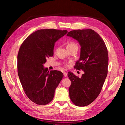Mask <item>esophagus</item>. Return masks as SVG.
I'll list each match as a JSON object with an SVG mask.
<instances>
[{
  "label": "esophagus",
  "mask_w": 125,
  "mask_h": 125,
  "mask_svg": "<svg viewBox=\"0 0 125 125\" xmlns=\"http://www.w3.org/2000/svg\"><path fill=\"white\" fill-rule=\"evenodd\" d=\"M63 75H64V76L65 77H67V76H68V73L66 72H64V73H63Z\"/></svg>",
  "instance_id": "34e87169"
}]
</instances>
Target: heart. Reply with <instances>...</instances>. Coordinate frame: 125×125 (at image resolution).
<instances>
[{"label":"heart","instance_id":"obj_1","mask_svg":"<svg viewBox=\"0 0 125 125\" xmlns=\"http://www.w3.org/2000/svg\"><path fill=\"white\" fill-rule=\"evenodd\" d=\"M73 46H77V44L75 43H74V42H69V43L67 45V48L73 47Z\"/></svg>","mask_w":125,"mask_h":125}]
</instances>
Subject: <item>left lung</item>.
<instances>
[{
	"mask_svg": "<svg viewBox=\"0 0 125 125\" xmlns=\"http://www.w3.org/2000/svg\"><path fill=\"white\" fill-rule=\"evenodd\" d=\"M67 35L76 40L80 44V57L74 68L84 71L81 78L70 71L68 73L71 82L69 96L75 105L85 106L97 98L106 78L107 49L102 38L91 29L71 31Z\"/></svg>",
	"mask_w": 125,
	"mask_h": 125,
	"instance_id": "8db88e82",
	"label": "left lung"
}]
</instances>
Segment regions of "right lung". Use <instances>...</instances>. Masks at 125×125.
Here are the masks:
<instances>
[{
  "label": "right lung",
  "instance_id": "obj_1",
  "mask_svg": "<svg viewBox=\"0 0 125 125\" xmlns=\"http://www.w3.org/2000/svg\"><path fill=\"white\" fill-rule=\"evenodd\" d=\"M67 30L45 29L35 31L23 41L18 54V73L26 94L38 105L49 103L63 77L62 72L44 68L47 58L54 55L55 43Z\"/></svg>",
  "mask_w": 125,
  "mask_h": 125
}]
</instances>
